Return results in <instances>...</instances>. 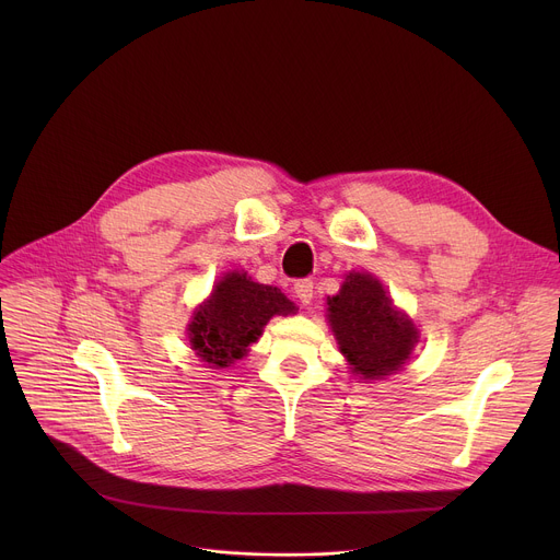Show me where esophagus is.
Returning <instances> with one entry per match:
<instances>
[{"label":"esophagus","instance_id":"34e87169","mask_svg":"<svg viewBox=\"0 0 560 560\" xmlns=\"http://www.w3.org/2000/svg\"><path fill=\"white\" fill-rule=\"evenodd\" d=\"M294 294H296V299H299L303 305H307V303L312 301V296H314V283H312V279H301V281H296V283H294Z\"/></svg>","mask_w":560,"mask_h":560}]
</instances>
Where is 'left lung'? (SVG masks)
Listing matches in <instances>:
<instances>
[{"mask_svg": "<svg viewBox=\"0 0 560 560\" xmlns=\"http://www.w3.org/2000/svg\"><path fill=\"white\" fill-rule=\"evenodd\" d=\"M328 316L352 372L381 378L404 365L417 343V328L392 307L383 285L361 272H350L341 292L328 299Z\"/></svg>", "mask_w": 560, "mask_h": 560, "instance_id": "left-lung-1", "label": "left lung"}]
</instances>
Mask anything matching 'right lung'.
<instances>
[{
  "label": "right lung",
  "mask_w": 560,
  "mask_h": 560,
  "mask_svg": "<svg viewBox=\"0 0 560 560\" xmlns=\"http://www.w3.org/2000/svg\"><path fill=\"white\" fill-rule=\"evenodd\" d=\"M294 312V303L272 285L255 283L246 275L223 277L190 326V343L212 368L242 359L275 314Z\"/></svg>",
  "instance_id": "1"
}]
</instances>
